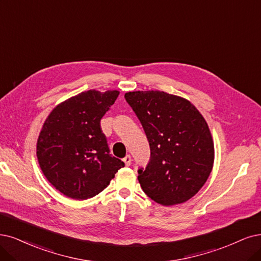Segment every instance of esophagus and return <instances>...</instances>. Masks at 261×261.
<instances>
[{"mask_svg":"<svg viewBox=\"0 0 261 261\" xmlns=\"http://www.w3.org/2000/svg\"><path fill=\"white\" fill-rule=\"evenodd\" d=\"M122 161L124 162L125 166H130V165H131V161H132L131 156H130V155H127V156H125V157L122 159Z\"/></svg>","mask_w":261,"mask_h":261,"instance_id":"34e87169","label":"esophagus"}]
</instances>
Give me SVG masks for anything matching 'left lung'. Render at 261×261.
<instances>
[{
    "instance_id": "left-lung-1",
    "label": "left lung",
    "mask_w": 261,
    "mask_h": 261,
    "mask_svg": "<svg viewBox=\"0 0 261 261\" xmlns=\"http://www.w3.org/2000/svg\"><path fill=\"white\" fill-rule=\"evenodd\" d=\"M124 99L149 142L148 165L138 170L143 191L166 206L186 202L205 184L214 163L203 116L188 100L159 90L127 92Z\"/></svg>"
}]
</instances>
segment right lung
<instances>
[{
    "mask_svg": "<svg viewBox=\"0 0 261 261\" xmlns=\"http://www.w3.org/2000/svg\"><path fill=\"white\" fill-rule=\"evenodd\" d=\"M119 94L88 90L57 105L45 120L36 156L48 181L64 196L86 200L110 185L124 163L110 153L100 121Z\"/></svg>",
    "mask_w": 261,
    "mask_h": 261,
    "instance_id": "1",
    "label": "right lung"
}]
</instances>
